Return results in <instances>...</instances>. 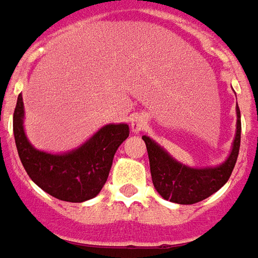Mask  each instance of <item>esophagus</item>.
I'll return each instance as SVG.
<instances>
[{"mask_svg": "<svg viewBox=\"0 0 258 258\" xmlns=\"http://www.w3.org/2000/svg\"><path fill=\"white\" fill-rule=\"evenodd\" d=\"M147 125V122H146V119L144 118H142V116H136V118H133L132 119V132L133 133H139L140 131H143L144 126Z\"/></svg>", "mask_w": 258, "mask_h": 258, "instance_id": "1", "label": "esophagus"}]
</instances>
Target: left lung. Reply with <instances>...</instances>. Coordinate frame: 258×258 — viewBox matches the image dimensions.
<instances>
[{"mask_svg": "<svg viewBox=\"0 0 258 258\" xmlns=\"http://www.w3.org/2000/svg\"><path fill=\"white\" fill-rule=\"evenodd\" d=\"M240 111L236 104V133L231 153L217 167L193 168L176 161L167 150L149 136H143L150 160L155 190L162 199L178 204H195L218 191L228 182L236 164L240 147Z\"/></svg>", "mask_w": 258, "mask_h": 258, "instance_id": "obj_1", "label": "left lung"}]
</instances>
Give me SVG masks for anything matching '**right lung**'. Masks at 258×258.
Returning a JSON list of instances; mask_svg holds the SVG:
<instances>
[{
    "mask_svg": "<svg viewBox=\"0 0 258 258\" xmlns=\"http://www.w3.org/2000/svg\"><path fill=\"white\" fill-rule=\"evenodd\" d=\"M23 119L25 107L19 94L14 112V136L22 164L40 189L69 203H83L101 191L115 153L129 136L127 123H108L79 147L54 154L37 150L29 142Z\"/></svg>",
    "mask_w": 258,
    "mask_h": 258,
    "instance_id": "add662e5",
    "label": "right lung"
}]
</instances>
